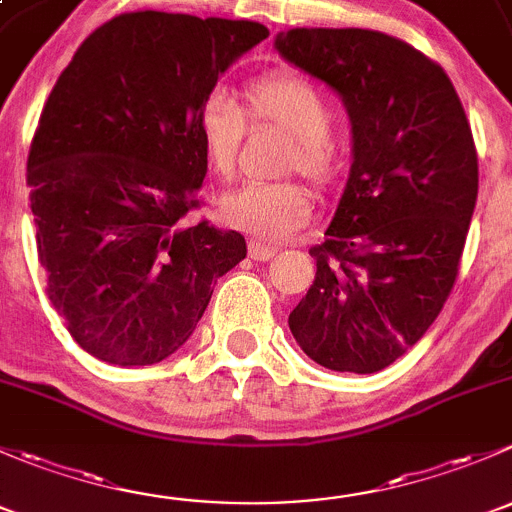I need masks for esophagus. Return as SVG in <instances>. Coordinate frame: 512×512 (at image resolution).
<instances>
[{
    "mask_svg": "<svg viewBox=\"0 0 512 512\" xmlns=\"http://www.w3.org/2000/svg\"><path fill=\"white\" fill-rule=\"evenodd\" d=\"M247 252H250V257H252V260H260V262H265V260H270V257H275L277 247H272V245H265V242L250 240V242H247Z\"/></svg>",
    "mask_w": 512,
    "mask_h": 512,
    "instance_id": "34e87169",
    "label": "esophagus"
}]
</instances>
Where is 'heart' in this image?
Instances as JSON below:
<instances>
[{
  "label": "heart",
  "instance_id": "obj_1",
  "mask_svg": "<svg viewBox=\"0 0 512 512\" xmlns=\"http://www.w3.org/2000/svg\"><path fill=\"white\" fill-rule=\"evenodd\" d=\"M270 123L289 133L282 170H299L317 188H327L342 170V153L332 131V103L304 76L267 74L242 91V111L223 91H213L195 113V131L210 173L220 180L235 175L245 121ZM312 213V195L297 180L247 183L220 200V218L227 225L260 240H285Z\"/></svg>",
  "mask_w": 512,
  "mask_h": 512
}]
</instances>
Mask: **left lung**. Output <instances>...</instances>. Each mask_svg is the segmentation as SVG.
Wrapping results in <instances>:
<instances>
[{"instance_id": "left-lung-1", "label": "left lung", "mask_w": 512, "mask_h": 512, "mask_svg": "<svg viewBox=\"0 0 512 512\" xmlns=\"http://www.w3.org/2000/svg\"><path fill=\"white\" fill-rule=\"evenodd\" d=\"M275 46L342 96L354 141L289 329L317 364L374 374L426 334L456 285L478 198L471 126L446 71L396 36L289 29Z\"/></svg>"}]
</instances>
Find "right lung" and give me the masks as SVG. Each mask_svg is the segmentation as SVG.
<instances>
[{"mask_svg":"<svg viewBox=\"0 0 512 512\" xmlns=\"http://www.w3.org/2000/svg\"><path fill=\"white\" fill-rule=\"evenodd\" d=\"M270 32L257 22L131 12L61 71L27 160L51 307L84 352L148 366L178 352L245 237L185 223L208 173L195 113Z\"/></svg>","mask_w":512,"mask_h":512,"instance_id":"right-lung-1","label":"right lung"}]
</instances>
